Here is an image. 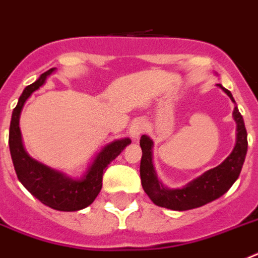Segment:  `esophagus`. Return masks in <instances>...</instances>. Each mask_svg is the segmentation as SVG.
<instances>
[{
	"label": "esophagus",
	"mask_w": 258,
	"mask_h": 258,
	"mask_svg": "<svg viewBox=\"0 0 258 258\" xmlns=\"http://www.w3.org/2000/svg\"><path fill=\"white\" fill-rule=\"evenodd\" d=\"M143 131H144V123L140 119L134 120L131 127H130V135H131L132 140H134V142H138L140 135L143 134Z\"/></svg>",
	"instance_id": "esophagus-1"
}]
</instances>
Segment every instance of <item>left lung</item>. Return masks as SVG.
I'll use <instances>...</instances> for the list:
<instances>
[{
  "label": "left lung",
  "mask_w": 258,
  "mask_h": 258,
  "mask_svg": "<svg viewBox=\"0 0 258 258\" xmlns=\"http://www.w3.org/2000/svg\"><path fill=\"white\" fill-rule=\"evenodd\" d=\"M218 87L231 98L232 102H235L231 92L223 88L221 84H218ZM232 115L236 122L237 132L236 144H235L231 154L221 165L205 171L203 175L187 183L184 187L175 188V189L165 187L158 180L156 171H154L153 162H152L153 142L147 135L142 136L140 139V147L143 151L142 162H140L142 185L145 194L156 205L171 210H179V212L195 209V208H200L205 204L217 200L218 197L225 195L231 188L235 180L240 175L248 149L247 130L244 126L243 116L236 106H235Z\"/></svg>",
  "instance_id": "obj_1"
}]
</instances>
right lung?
I'll return each instance as SVG.
<instances>
[{"mask_svg":"<svg viewBox=\"0 0 258 258\" xmlns=\"http://www.w3.org/2000/svg\"><path fill=\"white\" fill-rule=\"evenodd\" d=\"M55 69L41 74L35 83L26 87L15 106L10 122L9 147L19 182L44 205L59 212H76L91 205L102 188V175L107 165L131 143L128 138L114 140L102 148L82 178H69L66 174L45 166L27 153L22 143L19 118L24 102L45 83Z\"/></svg>","mask_w":258,"mask_h":258,"instance_id":"obj_1","label":"right lung"}]
</instances>
